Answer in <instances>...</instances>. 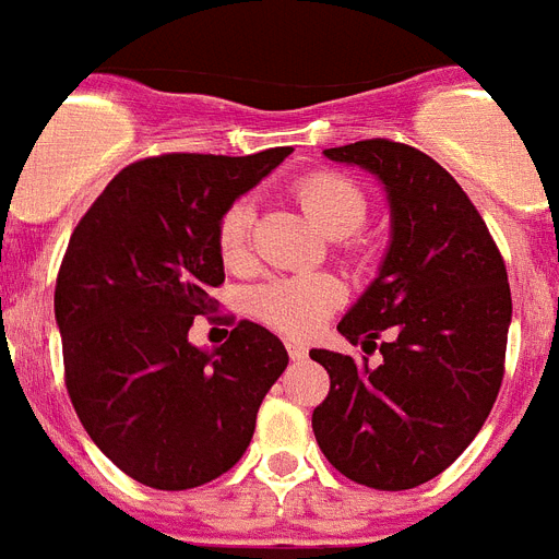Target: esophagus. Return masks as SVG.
I'll return each instance as SVG.
<instances>
[{
	"label": "esophagus",
	"instance_id": "obj_1",
	"mask_svg": "<svg viewBox=\"0 0 559 559\" xmlns=\"http://www.w3.org/2000/svg\"><path fill=\"white\" fill-rule=\"evenodd\" d=\"M285 349H288L292 360H302V357L308 355L306 343H300V341H288V343H285Z\"/></svg>",
	"mask_w": 559,
	"mask_h": 559
}]
</instances>
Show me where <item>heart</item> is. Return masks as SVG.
I'll use <instances>...</instances> for the list:
<instances>
[{"label":"heart","mask_w":559,"mask_h":559,"mask_svg":"<svg viewBox=\"0 0 559 559\" xmlns=\"http://www.w3.org/2000/svg\"><path fill=\"white\" fill-rule=\"evenodd\" d=\"M294 193L300 199L308 218L332 239L355 234L369 213L364 190L352 178L332 169H320L300 178ZM251 202L239 199L222 213L216 227V248L227 267L239 271L251 262ZM248 302L253 314L271 329L292 334V337H306L320 329L325 317L337 308L341 288L329 276H280V280L257 285Z\"/></svg>","instance_id":"obj_1"}]
</instances>
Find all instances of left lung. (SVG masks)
I'll use <instances>...</instances> for the list:
<instances>
[{"mask_svg":"<svg viewBox=\"0 0 559 559\" xmlns=\"http://www.w3.org/2000/svg\"><path fill=\"white\" fill-rule=\"evenodd\" d=\"M323 155L378 176L392 227L381 271L337 323L383 360L311 349L332 381L311 427L357 485L418 488L462 456L493 409L511 325L506 262L456 178L421 150L372 138Z\"/></svg>","mask_w":559,"mask_h":559,"instance_id":"obj_1","label":"left lung"}]
</instances>
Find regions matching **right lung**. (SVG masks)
Wrapping results in <instances>:
<instances>
[{"label": "right lung", "instance_id": "1", "mask_svg": "<svg viewBox=\"0 0 559 559\" xmlns=\"http://www.w3.org/2000/svg\"><path fill=\"white\" fill-rule=\"evenodd\" d=\"M288 155L135 160L71 234L53 288L66 390L92 441L141 485L187 490L230 471L288 366L283 341L251 320L213 352L187 341L225 283L218 218Z\"/></svg>", "mask_w": 559, "mask_h": 559}]
</instances>
